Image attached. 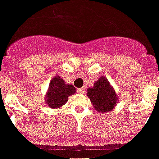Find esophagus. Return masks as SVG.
Segmentation results:
<instances>
[{"mask_svg": "<svg viewBox=\"0 0 159 159\" xmlns=\"http://www.w3.org/2000/svg\"><path fill=\"white\" fill-rule=\"evenodd\" d=\"M84 91H85V89H83V88H81V89H77V93H80V94H83V93H84Z\"/></svg>", "mask_w": 159, "mask_h": 159, "instance_id": "obj_1", "label": "esophagus"}]
</instances>
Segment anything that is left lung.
I'll return each mask as SVG.
<instances>
[{"label": "left lung", "instance_id": "1", "mask_svg": "<svg viewBox=\"0 0 159 159\" xmlns=\"http://www.w3.org/2000/svg\"><path fill=\"white\" fill-rule=\"evenodd\" d=\"M87 96L98 112L108 113L112 111L119 102L118 95L105 76H100L93 84L89 88Z\"/></svg>", "mask_w": 159, "mask_h": 159}]
</instances>
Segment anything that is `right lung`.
I'll return each mask as SVG.
<instances>
[{
  "label": "right lung",
  "instance_id": "add662e5",
  "mask_svg": "<svg viewBox=\"0 0 159 159\" xmlns=\"http://www.w3.org/2000/svg\"><path fill=\"white\" fill-rule=\"evenodd\" d=\"M75 93L76 89L72 84L66 83L61 77L56 76L50 81L44 100L50 109H60Z\"/></svg>",
  "mask_w": 159,
  "mask_h": 159
}]
</instances>
